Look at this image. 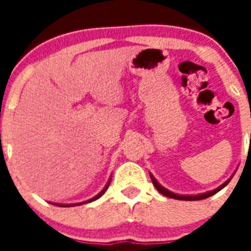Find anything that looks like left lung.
Instances as JSON below:
<instances>
[{
  "label": "left lung",
  "instance_id": "8db88e82",
  "mask_svg": "<svg viewBox=\"0 0 251 251\" xmlns=\"http://www.w3.org/2000/svg\"><path fill=\"white\" fill-rule=\"evenodd\" d=\"M150 176H151V175H150ZM151 179H152L153 186L156 187L157 191H159L160 194L165 195V197H168V198L178 199V201H201V199H206V198H208V197H211V195L216 194L218 191L222 190L223 187H226V185H228V182H229V181H230V178H229V179H228V181H226V182L223 183L222 186H219L218 189H215V190H212V191H208V193H204V194H199V195H178V194H175V193H172V191L167 190V189H164V187L161 186V185H159L156 179L153 178L152 176H151Z\"/></svg>",
  "mask_w": 251,
  "mask_h": 251
}]
</instances>
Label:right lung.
Returning a JSON list of instances; mask_svg holds the SVG:
<instances>
[{"label":"right lung","mask_w":251,"mask_h":251,"mask_svg":"<svg viewBox=\"0 0 251 251\" xmlns=\"http://www.w3.org/2000/svg\"><path fill=\"white\" fill-rule=\"evenodd\" d=\"M109 183H110V181H109V182H108V185H106V186L104 187V189H102V190L100 191V193H99L98 195H96V197H94V198H92V199H90L88 202H92V201H95V199L100 198V197H101V195L104 194V193H105V190H106V189H108V186H109ZM86 203H87V202H86ZM79 204H82V203H79ZM56 206H62V207L68 206V207H70V206H75V204H56Z\"/></svg>","instance_id":"add662e5"}]
</instances>
